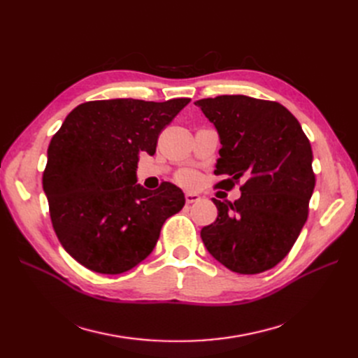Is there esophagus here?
<instances>
[{
    "mask_svg": "<svg viewBox=\"0 0 358 358\" xmlns=\"http://www.w3.org/2000/svg\"><path fill=\"white\" fill-rule=\"evenodd\" d=\"M200 196L199 194H196V192H187L185 194V200H187V203L188 204H191V203H197V201H200Z\"/></svg>",
    "mask_w": 358,
    "mask_h": 358,
    "instance_id": "esophagus-1",
    "label": "esophagus"
}]
</instances>
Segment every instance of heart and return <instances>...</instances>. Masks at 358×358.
<instances>
[{
    "instance_id": "heart-1",
    "label": "heart",
    "mask_w": 358,
    "mask_h": 358,
    "mask_svg": "<svg viewBox=\"0 0 358 358\" xmlns=\"http://www.w3.org/2000/svg\"><path fill=\"white\" fill-rule=\"evenodd\" d=\"M178 180L182 183V185L194 187V185H196V183L199 182V176H197V173H196V171H192V170H185V171L179 173Z\"/></svg>"
}]
</instances>
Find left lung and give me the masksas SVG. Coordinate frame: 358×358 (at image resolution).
<instances>
[{
	"label": "left lung",
	"mask_w": 358,
	"mask_h": 358,
	"mask_svg": "<svg viewBox=\"0 0 358 358\" xmlns=\"http://www.w3.org/2000/svg\"><path fill=\"white\" fill-rule=\"evenodd\" d=\"M215 125L222 148L218 185L243 180L234 203L213 199L218 218L201 229L210 255L227 268L255 275L287 257L308 220L315 188L312 148L297 119L276 101L220 95L196 101Z\"/></svg>",
	"instance_id": "obj_1"
}]
</instances>
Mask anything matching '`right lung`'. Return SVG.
Returning <instances> with one entry per match:
<instances>
[{
	"instance_id": "add662e5",
	"label": "right lung",
	"mask_w": 358,
	"mask_h": 358,
	"mask_svg": "<svg viewBox=\"0 0 358 358\" xmlns=\"http://www.w3.org/2000/svg\"><path fill=\"white\" fill-rule=\"evenodd\" d=\"M189 99L164 103L115 99L79 104L48 148L43 189L62 248L96 273L119 275L154 251L162 224L185 196L162 182H137L140 152L155 154L157 140Z\"/></svg>"
}]
</instances>
